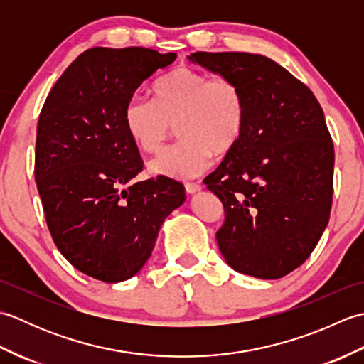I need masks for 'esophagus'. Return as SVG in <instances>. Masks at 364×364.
I'll list each match as a JSON object with an SVG mask.
<instances>
[{"label": "esophagus", "mask_w": 364, "mask_h": 364, "mask_svg": "<svg viewBox=\"0 0 364 364\" xmlns=\"http://www.w3.org/2000/svg\"><path fill=\"white\" fill-rule=\"evenodd\" d=\"M184 189H186L189 196H194V194H197V192L202 191V186H200V184H196V183H188V184H184Z\"/></svg>", "instance_id": "34e87169"}]
</instances>
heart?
I'll return each instance as SVG.
<instances>
[{"mask_svg": "<svg viewBox=\"0 0 364 364\" xmlns=\"http://www.w3.org/2000/svg\"><path fill=\"white\" fill-rule=\"evenodd\" d=\"M154 100L133 95L123 111L128 136L145 153L158 151L178 127L181 141L149 162L153 175L186 180L205 173L214 154L225 156L241 141L247 122L242 89L192 67H176L154 82Z\"/></svg>", "mask_w": 364, "mask_h": 364, "instance_id": "obj_1", "label": "heart"}]
</instances>
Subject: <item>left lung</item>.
Returning <instances> with one entry per match:
<instances>
[{"label": "left lung", "instance_id": "1", "mask_svg": "<svg viewBox=\"0 0 364 364\" xmlns=\"http://www.w3.org/2000/svg\"><path fill=\"white\" fill-rule=\"evenodd\" d=\"M191 63L242 89L241 141L205 184L225 220L215 233L239 274L282 278L304 264L326 230L333 196L335 150L313 92L275 60L252 53H205Z\"/></svg>", "mask_w": 364, "mask_h": 364}]
</instances>
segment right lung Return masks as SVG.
I'll list each match as a JSON object with an SVG mask.
<instances>
[{"label":"right lung","mask_w":364,"mask_h":364,"mask_svg":"<svg viewBox=\"0 0 364 364\" xmlns=\"http://www.w3.org/2000/svg\"><path fill=\"white\" fill-rule=\"evenodd\" d=\"M175 59L95 46L67 67L38 115L34 175L53 241L105 283L144 267L166 218L186 200L183 184L166 176L131 184L142 161L123 123L136 89Z\"/></svg>","instance_id":"add662e5"}]
</instances>
